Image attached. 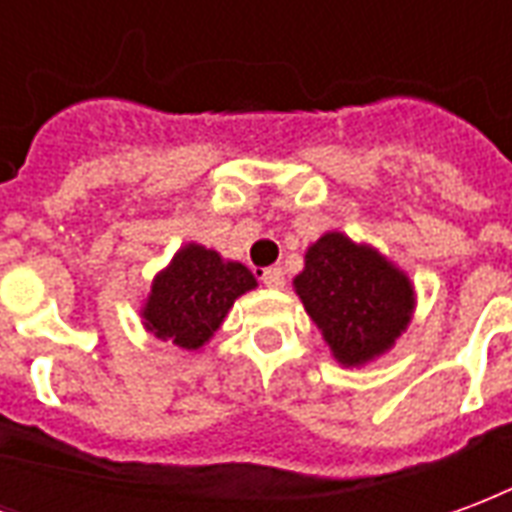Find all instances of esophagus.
Segmentation results:
<instances>
[{
    "mask_svg": "<svg viewBox=\"0 0 512 512\" xmlns=\"http://www.w3.org/2000/svg\"><path fill=\"white\" fill-rule=\"evenodd\" d=\"M261 281H264V286H270V289H283L286 275H283L281 267H267V270L261 272Z\"/></svg>",
    "mask_w": 512,
    "mask_h": 512,
    "instance_id": "esophagus-1",
    "label": "esophagus"
}]
</instances>
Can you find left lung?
Listing matches in <instances>:
<instances>
[{
	"instance_id": "8db88e82",
	"label": "left lung",
	"mask_w": 512,
	"mask_h": 512,
	"mask_svg": "<svg viewBox=\"0 0 512 512\" xmlns=\"http://www.w3.org/2000/svg\"><path fill=\"white\" fill-rule=\"evenodd\" d=\"M292 283L343 368H363L390 352L417 305L409 275L343 231H324L308 245L305 267Z\"/></svg>"
}]
</instances>
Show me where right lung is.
<instances>
[{"mask_svg":"<svg viewBox=\"0 0 512 512\" xmlns=\"http://www.w3.org/2000/svg\"><path fill=\"white\" fill-rule=\"evenodd\" d=\"M256 286V275L245 264L223 259L199 242H185L152 278L138 316L158 341L196 352L218 333L231 305Z\"/></svg>","mask_w":512,"mask_h":512,"instance_id":"right-lung-1","label":"right lung"}]
</instances>
